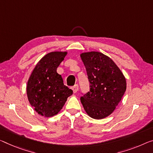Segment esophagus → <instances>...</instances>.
I'll return each mask as SVG.
<instances>
[{
    "instance_id": "esophagus-1",
    "label": "esophagus",
    "mask_w": 153,
    "mask_h": 153,
    "mask_svg": "<svg viewBox=\"0 0 153 153\" xmlns=\"http://www.w3.org/2000/svg\"><path fill=\"white\" fill-rule=\"evenodd\" d=\"M79 90V85L77 84L75 85L73 87H72V90H73L74 93H76L77 91Z\"/></svg>"
}]
</instances>
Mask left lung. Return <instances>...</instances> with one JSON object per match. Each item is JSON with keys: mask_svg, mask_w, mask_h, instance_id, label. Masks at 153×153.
Instances as JSON below:
<instances>
[{"mask_svg": "<svg viewBox=\"0 0 153 153\" xmlns=\"http://www.w3.org/2000/svg\"><path fill=\"white\" fill-rule=\"evenodd\" d=\"M90 82V91L81 96L85 111L94 119L109 116L126 89L125 77L113 60L99 52L82 53Z\"/></svg>", "mask_w": 153, "mask_h": 153, "instance_id": "obj_1", "label": "left lung"}]
</instances>
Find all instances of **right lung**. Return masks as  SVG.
<instances>
[{"mask_svg": "<svg viewBox=\"0 0 153 153\" xmlns=\"http://www.w3.org/2000/svg\"><path fill=\"white\" fill-rule=\"evenodd\" d=\"M66 55V52L47 54L37 63L28 81V99L35 111L42 116L57 114L73 93L64 85L62 76L57 72Z\"/></svg>", "mask_w": 153, "mask_h": 153, "instance_id": "right-lung-1", "label": "right lung"}]
</instances>
